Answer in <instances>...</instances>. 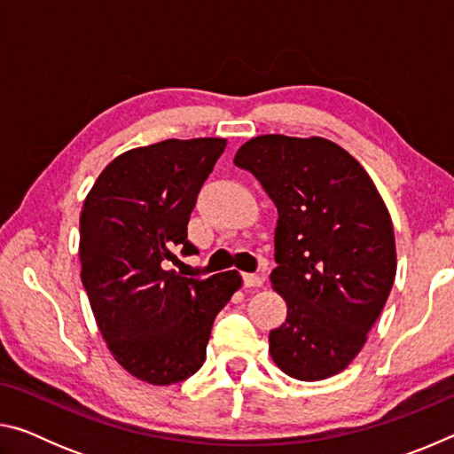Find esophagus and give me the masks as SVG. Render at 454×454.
<instances>
[{"label":"esophagus","mask_w":454,"mask_h":454,"mask_svg":"<svg viewBox=\"0 0 454 454\" xmlns=\"http://www.w3.org/2000/svg\"><path fill=\"white\" fill-rule=\"evenodd\" d=\"M242 282H244L246 288H258V286H262V284H264V278H262V276H258V274H244Z\"/></svg>","instance_id":"1"}]
</instances>
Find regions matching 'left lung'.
<instances>
[{
  "label": "left lung",
  "instance_id": "left-lung-1",
  "mask_svg": "<svg viewBox=\"0 0 454 454\" xmlns=\"http://www.w3.org/2000/svg\"><path fill=\"white\" fill-rule=\"evenodd\" d=\"M234 164L278 208L270 282L288 314L270 330L272 360L292 379H328L364 347L393 288L390 214L364 168L325 137H252Z\"/></svg>",
  "mask_w": 454,
  "mask_h": 454
}]
</instances>
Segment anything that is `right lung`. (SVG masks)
<instances>
[{"instance_id": "1", "label": "right lung", "mask_w": 454, "mask_h": 454, "mask_svg": "<svg viewBox=\"0 0 454 454\" xmlns=\"http://www.w3.org/2000/svg\"><path fill=\"white\" fill-rule=\"evenodd\" d=\"M226 140H164L121 153L99 174L80 218L82 282L114 358L158 387L186 380L206 360L236 270L186 278L170 270L198 254L188 222Z\"/></svg>"}]
</instances>
